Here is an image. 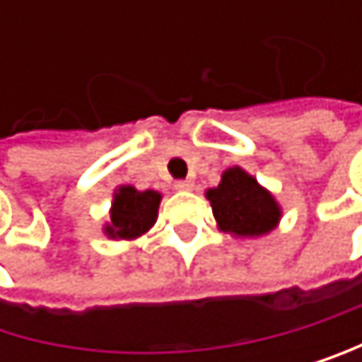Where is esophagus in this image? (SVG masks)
Instances as JSON below:
<instances>
[{
    "label": "esophagus",
    "instance_id": "1",
    "mask_svg": "<svg viewBox=\"0 0 362 362\" xmlns=\"http://www.w3.org/2000/svg\"><path fill=\"white\" fill-rule=\"evenodd\" d=\"M195 185H193V180H177V182H175V189L177 191H191Z\"/></svg>",
    "mask_w": 362,
    "mask_h": 362
}]
</instances>
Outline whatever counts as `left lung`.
Returning a JSON list of instances; mask_svg holds the SVG:
<instances>
[{"mask_svg": "<svg viewBox=\"0 0 362 362\" xmlns=\"http://www.w3.org/2000/svg\"><path fill=\"white\" fill-rule=\"evenodd\" d=\"M206 197L213 206L219 230L234 236H262L272 232L282 217L274 195L241 167L226 169L219 187L208 189Z\"/></svg>", "mask_w": 362, "mask_h": 362, "instance_id": "8db88e82", "label": "left lung"}]
</instances>
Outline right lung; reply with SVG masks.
<instances>
[{"label": "right lung", "instance_id": "add662e5", "mask_svg": "<svg viewBox=\"0 0 362 362\" xmlns=\"http://www.w3.org/2000/svg\"><path fill=\"white\" fill-rule=\"evenodd\" d=\"M163 195L158 191H136L134 187H119L115 191L110 223L104 232L110 239H136L156 223Z\"/></svg>", "mask_w": 362, "mask_h": 362}]
</instances>
